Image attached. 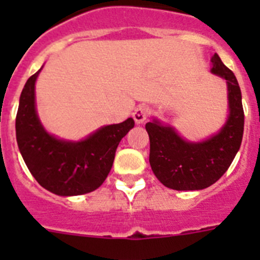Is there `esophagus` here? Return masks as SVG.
I'll return each instance as SVG.
<instances>
[{
    "label": "esophagus",
    "mask_w": 260,
    "mask_h": 260,
    "mask_svg": "<svg viewBox=\"0 0 260 260\" xmlns=\"http://www.w3.org/2000/svg\"><path fill=\"white\" fill-rule=\"evenodd\" d=\"M148 114H150V108L147 107V105L142 104V105H139L138 108H135L134 113H133V117H134L135 122L139 125V123H143L144 121H146L147 117H148Z\"/></svg>",
    "instance_id": "esophagus-1"
}]
</instances>
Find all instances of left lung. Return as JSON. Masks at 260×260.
<instances>
[{
    "label": "left lung",
    "mask_w": 260,
    "mask_h": 260,
    "mask_svg": "<svg viewBox=\"0 0 260 260\" xmlns=\"http://www.w3.org/2000/svg\"><path fill=\"white\" fill-rule=\"evenodd\" d=\"M211 71L228 83L231 114L219 134L202 143H189L169 126H162L157 121L146 123L151 168L156 178L169 189H206L228 171L240 150L245 123L240 86L233 71L217 54L212 57Z\"/></svg>",
    "instance_id": "obj_1"
}]
</instances>
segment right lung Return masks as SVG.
Instances as JSON below:
<instances>
[{"label":"right lung","mask_w":260,"mask_h":260,"mask_svg":"<svg viewBox=\"0 0 260 260\" xmlns=\"http://www.w3.org/2000/svg\"><path fill=\"white\" fill-rule=\"evenodd\" d=\"M39 71L24 84L15 118L23 160L35 180L53 194L70 197L93 191L109 174L117 146L134 127V119L104 126L77 143L59 141L45 132L36 114L35 82Z\"/></svg>","instance_id":"add662e5"}]
</instances>
